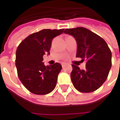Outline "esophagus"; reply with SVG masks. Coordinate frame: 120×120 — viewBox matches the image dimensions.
I'll use <instances>...</instances> for the list:
<instances>
[{"label": "esophagus", "instance_id": "obj_1", "mask_svg": "<svg viewBox=\"0 0 120 120\" xmlns=\"http://www.w3.org/2000/svg\"><path fill=\"white\" fill-rule=\"evenodd\" d=\"M61 64H62V67H64V66L66 65V63H64V62H62V63Z\"/></svg>", "mask_w": 120, "mask_h": 120}]
</instances>
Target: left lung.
<instances>
[{
  "label": "left lung",
  "mask_w": 120,
  "mask_h": 120,
  "mask_svg": "<svg viewBox=\"0 0 120 120\" xmlns=\"http://www.w3.org/2000/svg\"><path fill=\"white\" fill-rule=\"evenodd\" d=\"M64 33L71 35L77 42L76 57L86 61V69L72 64L71 79L81 92H92L104 83L111 67V51L104 39L83 27L67 28Z\"/></svg>",
  "instance_id": "left-lung-1"
}]
</instances>
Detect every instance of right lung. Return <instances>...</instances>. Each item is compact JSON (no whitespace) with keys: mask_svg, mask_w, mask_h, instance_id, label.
Instances as JSON below:
<instances>
[{"mask_svg":"<svg viewBox=\"0 0 120 120\" xmlns=\"http://www.w3.org/2000/svg\"><path fill=\"white\" fill-rule=\"evenodd\" d=\"M64 32V29H43L23 39L16 51V67L19 79L24 87L35 94H47L57 83L62 69L60 63L45 66L43 56L50 54L52 39Z\"/></svg>","mask_w":120,"mask_h":120,"instance_id":"right-lung-1","label":"right lung"}]
</instances>
